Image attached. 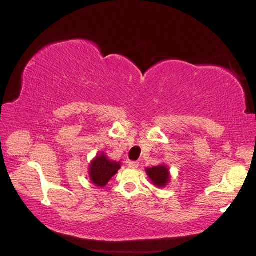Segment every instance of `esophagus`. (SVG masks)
<instances>
[{"instance_id":"1","label":"esophagus","mask_w":256,"mask_h":256,"mask_svg":"<svg viewBox=\"0 0 256 256\" xmlns=\"http://www.w3.org/2000/svg\"><path fill=\"white\" fill-rule=\"evenodd\" d=\"M138 161H129L128 162V166L131 168H138Z\"/></svg>"}]
</instances>
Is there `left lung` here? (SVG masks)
<instances>
[{
	"instance_id": "obj_1",
	"label": "left lung",
	"mask_w": 256,
	"mask_h": 256,
	"mask_svg": "<svg viewBox=\"0 0 256 256\" xmlns=\"http://www.w3.org/2000/svg\"><path fill=\"white\" fill-rule=\"evenodd\" d=\"M146 173L150 176L152 184L158 186V187H164V186H166V184L168 182L170 178L168 170L164 166H152V168H147Z\"/></svg>"
}]
</instances>
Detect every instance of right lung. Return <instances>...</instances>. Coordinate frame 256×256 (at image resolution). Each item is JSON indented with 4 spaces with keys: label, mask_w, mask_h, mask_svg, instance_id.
Masks as SVG:
<instances>
[{
    "label": "right lung",
    "mask_w": 256,
    "mask_h": 256,
    "mask_svg": "<svg viewBox=\"0 0 256 256\" xmlns=\"http://www.w3.org/2000/svg\"><path fill=\"white\" fill-rule=\"evenodd\" d=\"M120 162L108 160L104 154L97 156L90 164V177L98 187H104L120 170Z\"/></svg>",
    "instance_id": "add662e5"
}]
</instances>
